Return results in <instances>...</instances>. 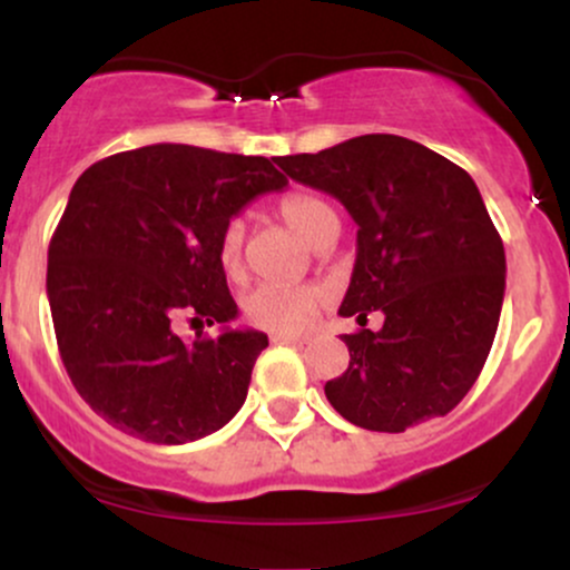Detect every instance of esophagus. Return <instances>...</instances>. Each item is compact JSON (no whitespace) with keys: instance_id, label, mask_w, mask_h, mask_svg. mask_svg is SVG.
I'll use <instances>...</instances> for the list:
<instances>
[{"instance_id":"obj_1","label":"esophagus","mask_w":570,"mask_h":570,"mask_svg":"<svg viewBox=\"0 0 570 570\" xmlns=\"http://www.w3.org/2000/svg\"><path fill=\"white\" fill-rule=\"evenodd\" d=\"M271 340H273V343H292V345H305L307 343L305 335H294V332H273Z\"/></svg>"}]
</instances>
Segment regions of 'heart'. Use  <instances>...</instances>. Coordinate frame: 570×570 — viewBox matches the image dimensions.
Masks as SVG:
<instances>
[{
  "mask_svg": "<svg viewBox=\"0 0 570 570\" xmlns=\"http://www.w3.org/2000/svg\"><path fill=\"white\" fill-rule=\"evenodd\" d=\"M278 217L292 227L305 244L318 246L330 233H337L340 222L335 208L313 193H286L276 203ZM246 227L240 219H230L219 235V263L230 278L244 271ZM326 292L316 284H263L244 299L248 322L273 332L307 330L322 311Z\"/></svg>",
  "mask_w": 570,
  "mask_h": 570,
  "instance_id": "obj_1",
  "label": "heart"
}]
</instances>
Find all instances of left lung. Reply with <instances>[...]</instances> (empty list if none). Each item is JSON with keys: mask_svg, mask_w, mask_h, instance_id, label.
<instances>
[{"mask_svg": "<svg viewBox=\"0 0 570 570\" xmlns=\"http://www.w3.org/2000/svg\"><path fill=\"white\" fill-rule=\"evenodd\" d=\"M294 181L348 208L356 265L340 316H385L343 335L348 370L324 394L345 421L399 431L448 415L480 377L499 330L507 257L474 179L423 144L356 136L276 158Z\"/></svg>", "mask_w": 570, "mask_h": 570, "instance_id": "8db88e82", "label": "left lung"}]
</instances>
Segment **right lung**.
I'll return each mask as SVG.
<instances>
[{"mask_svg": "<svg viewBox=\"0 0 570 570\" xmlns=\"http://www.w3.org/2000/svg\"><path fill=\"white\" fill-rule=\"evenodd\" d=\"M273 163L149 144L94 163L71 187L48 248L58 351L77 394L126 434L185 444L246 402L267 335L227 326L238 305L219 235L248 200L289 185ZM179 317L226 332L185 344Z\"/></svg>", "mask_w": 570, "mask_h": 570, "instance_id": "obj_1", "label": "right lung"}]
</instances>
